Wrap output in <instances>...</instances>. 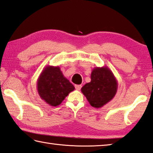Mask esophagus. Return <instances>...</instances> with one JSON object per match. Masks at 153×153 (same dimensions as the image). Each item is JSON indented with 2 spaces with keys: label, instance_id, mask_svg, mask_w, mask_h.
<instances>
[{
  "label": "esophagus",
  "instance_id": "obj_1",
  "mask_svg": "<svg viewBox=\"0 0 153 153\" xmlns=\"http://www.w3.org/2000/svg\"><path fill=\"white\" fill-rule=\"evenodd\" d=\"M75 88H76V89L77 90V91H79L82 88V85H80V84H76V85H75Z\"/></svg>",
  "mask_w": 153,
  "mask_h": 153
}]
</instances>
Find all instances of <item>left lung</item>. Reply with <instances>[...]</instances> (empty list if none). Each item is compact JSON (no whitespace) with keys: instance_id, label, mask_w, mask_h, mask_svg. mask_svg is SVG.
<instances>
[{"instance_id":"left-lung-1","label":"left lung","mask_w":153,"mask_h":153,"mask_svg":"<svg viewBox=\"0 0 153 153\" xmlns=\"http://www.w3.org/2000/svg\"><path fill=\"white\" fill-rule=\"evenodd\" d=\"M91 81L81 88L90 105L100 108L112 99L118 89V81L107 66L96 67L92 70Z\"/></svg>"}]
</instances>
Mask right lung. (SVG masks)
I'll return each instance as SVG.
<instances>
[{
    "mask_svg": "<svg viewBox=\"0 0 153 153\" xmlns=\"http://www.w3.org/2000/svg\"><path fill=\"white\" fill-rule=\"evenodd\" d=\"M37 88L41 99L51 106L59 105L75 89L60 67L51 65L43 68L37 79Z\"/></svg>",
    "mask_w": 153,
    "mask_h": 153,
    "instance_id": "right-lung-1",
    "label": "right lung"
}]
</instances>
